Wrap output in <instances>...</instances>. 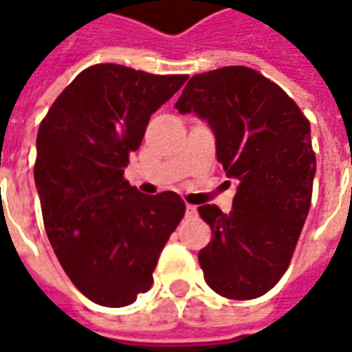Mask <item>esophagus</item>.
Returning <instances> with one entry per match:
<instances>
[{
  "label": "esophagus",
  "instance_id": "esophagus-1",
  "mask_svg": "<svg viewBox=\"0 0 352 352\" xmlns=\"http://www.w3.org/2000/svg\"><path fill=\"white\" fill-rule=\"evenodd\" d=\"M196 213H198L196 206H190V204H186V217H196Z\"/></svg>",
  "mask_w": 352,
  "mask_h": 352
}]
</instances>
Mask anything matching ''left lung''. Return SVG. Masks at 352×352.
Masks as SVG:
<instances>
[{
  "label": "left lung",
  "instance_id": "left-lung-1",
  "mask_svg": "<svg viewBox=\"0 0 352 352\" xmlns=\"http://www.w3.org/2000/svg\"><path fill=\"white\" fill-rule=\"evenodd\" d=\"M175 109L209 124L217 160L237 181L228 214L198 207L213 232L198 256L204 277L224 298H258L287 272L309 213L317 171L309 120L285 90L243 65L194 75Z\"/></svg>",
  "mask_w": 352,
  "mask_h": 352
}]
</instances>
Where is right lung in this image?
<instances>
[{"label": "right lung", "instance_id": "add662e5", "mask_svg": "<svg viewBox=\"0 0 352 352\" xmlns=\"http://www.w3.org/2000/svg\"><path fill=\"white\" fill-rule=\"evenodd\" d=\"M186 79L92 65L39 126L34 177L45 230L67 277L94 303L124 307L146 292L183 219L179 194H141L124 179V168L151 115Z\"/></svg>", "mask_w": 352, "mask_h": 352}]
</instances>
